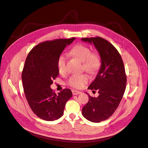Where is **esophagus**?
Listing matches in <instances>:
<instances>
[{
  "label": "esophagus",
  "mask_w": 148,
  "mask_h": 148,
  "mask_svg": "<svg viewBox=\"0 0 148 148\" xmlns=\"http://www.w3.org/2000/svg\"><path fill=\"white\" fill-rule=\"evenodd\" d=\"M73 95H78V94H81V92L79 91V90H73Z\"/></svg>",
  "instance_id": "34e87169"
}]
</instances>
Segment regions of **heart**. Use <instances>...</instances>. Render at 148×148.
<instances>
[{"instance_id": "heart-1", "label": "heart", "mask_w": 148, "mask_h": 148, "mask_svg": "<svg viewBox=\"0 0 148 148\" xmlns=\"http://www.w3.org/2000/svg\"><path fill=\"white\" fill-rule=\"evenodd\" d=\"M71 54L82 62V69L90 74H94L101 65L100 58L96 53H92L90 49L84 45L79 44L71 49ZM57 66L60 73H64L66 70V57L64 54L59 56ZM89 81V76L86 74L73 75L68 79L67 84L73 88L81 89Z\"/></svg>"}]
</instances>
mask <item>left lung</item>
<instances>
[{
    "instance_id": "8db88e82",
    "label": "left lung",
    "mask_w": 148,
    "mask_h": 148,
    "mask_svg": "<svg viewBox=\"0 0 148 148\" xmlns=\"http://www.w3.org/2000/svg\"><path fill=\"white\" fill-rule=\"evenodd\" d=\"M81 40L94 44L101 61L95 79L88 87L93 91L97 90L99 95L93 97L86 92L89 99L83 107L82 114L91 122L100 123L113 114L123 97L127 81L124 63L119 52L108 40L99 37Z\"/></svg>"
}]
</instances>
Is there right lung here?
I'll return each instance as SVG.
<instances>
[{"instance_id":"obj_1","label":"right lung","mask_w":148,"mask_h":148,"mask_svg":"<svg viewBox=\"0 0 148 148\" xmlns=\"http://www.w3.org/2000/svg\"><path fill=\"white\" fill-rule=\"evenodd\" d=\"M75 38L45 41L34 47L26 58L22 81L30 108L40 119L52 121L63 115L66 103L73 96L65 89L58 94L52 91V80L59 75V56Z\"/></svg>"}]
</instances>
